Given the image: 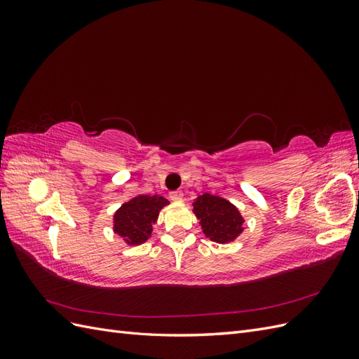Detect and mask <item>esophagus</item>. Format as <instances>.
<instances>
[{
	"mask_svg": "<svg viewBox=\"0 0 359 359\" xmlns=\"http://www.w3.org/2000/svg\"><path fill=\"white\" fill-rule=\"evenodd\" d=\"M182 191H172L170 194H169V198L172 199V201H175V202H181L182 201Z\"/></svg>",
	"mask_w": 359,
	"mask_h": 359,
	"instance_id": "1",
	"label": "esophagus"
}]
</instances>
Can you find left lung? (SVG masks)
Returning <instances> with one entry per match:
<instances>
[{
    "mask_svg": "<svg viewBox=\"0 0 359 359\" xmlns=\"http://www.w3.org/2000/svg\"><path fill=\"white\" fill-rule=\"evenodd\" d=\"M193 212L206 238L211 241L226 244L236 240L244 231L243 215L235 205L220 196L203 193L193 202Z\"/></svg>",
    "mask_w": 359,
    "mask_h": 359,
    "instance_id": "left-lung-1",
    "label": "left lung"
}]
</instances>
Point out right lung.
I'll return each mask as SVG.
<instances>
[{
  "label": "right lung",
  "mask_w": 359,
  "mask_h": 359,
  "mask_svg": "<svg viewBox=\"0 0 359 359\" xmlns=\"http://www.w3.org/2000/svg\"><path fill=\"white\" fill-rule=\"evenodd\" d=\"M168 203L169 201L158 194H139L116 210L114 214V232L128 245L144 244L153 232V224L158 219L160 210Z\"/></svg>",
  "instance_id": "right-lung-1"
}]
</instances>
